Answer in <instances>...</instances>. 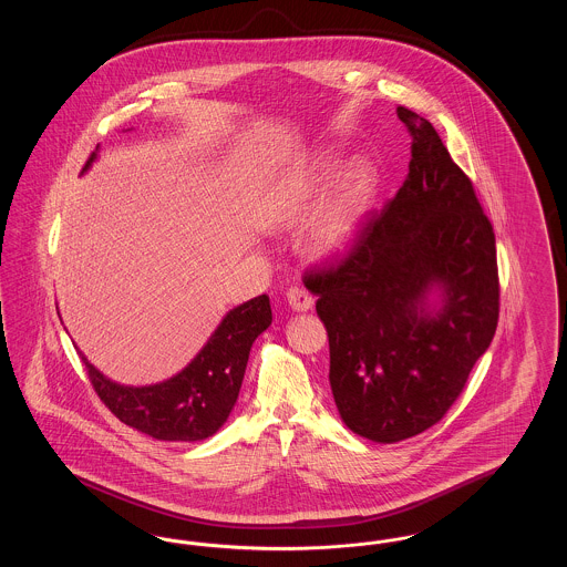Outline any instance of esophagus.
<instances>
[{
  "label": "esophagus",
  "instance_id": "34e87169",
  "mask_svg": "<svg viewBox=\"0 0 567 567\" xmlns=\"http://www.w3.org/2000/svg\"><path fill=\"white\" fill-rule=\"evenodd\" d=\"M287 301H289V306H291L296 312H308V310L315 306L312 296H310L306 289H301V287H291V289L287 291Z\"/></svg>",
  "mask_w": 567,
  "mask_h": 567
}]
</instances>
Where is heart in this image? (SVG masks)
<instances>
[{"label":"heart","mask_w":567,"mask_h":567,"mask_svg":"<svg viewBox=\"0 0 567 567\" xmlns=\"http://www.w3.org/2000/svg\"><path fill=\"white\" fill-rule=\"evenodd\" d=\"M331 174L333 163L329 159H312L289 172L271 190V218L289 227L315 215ZM370 197L372 176L365 169H354L315 218L308 231V250L321 259L344 255L359 236Z\"/></svg>","instance_id":"b5f03b06"}]
</instances>
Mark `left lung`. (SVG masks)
<instances>
[{"mask_svg": "<svg viewBox=\"0 0 567 567\" xmlns=\"http://www.w3.org/2000/svg\"><path fill=\"white\" fill-rule=\"evenodd\" d=\"M408 178L338 264L306 271L329 336V382L347 427L393 444L455 404L499 319L493 225L432 123L400 106ZM440 288L433 313L426 296Z\"/></svg>", "mask_w": 567, "mask_h": 567, "instance_id": "obj_1", "label": "left lung"}]
</instances>
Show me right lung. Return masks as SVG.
<instances>
[{"mask_svg":"<svg viewBox=\"0 0 567 567\" xmlns=\"http://www.w3.org/2000/svg\"><path fill=\"white\" fill-rule=\"evenodd\" d=\"M93 159L95 153L84 167ZM270 323V297L246 301L227 312L183 372L148 386L116 384L84 354L81 359L97 398L121 423L157 440L195 442L210 437L227 421L243 386L250 347Z\"/></svg>","mask_w":567,"mask_h":567,"instance_id":"add662e5","label":"right lung"}]
</instances>
